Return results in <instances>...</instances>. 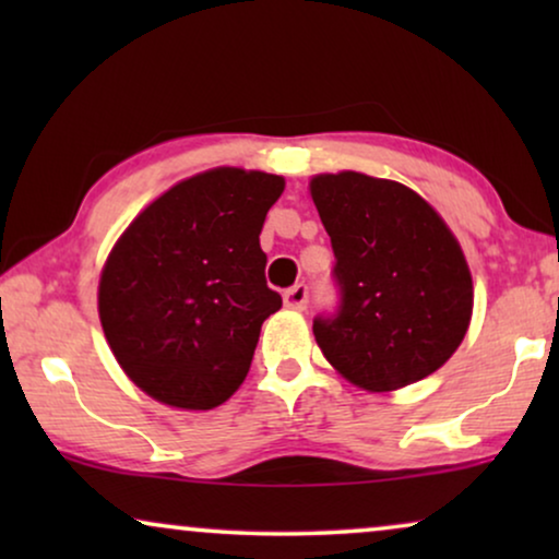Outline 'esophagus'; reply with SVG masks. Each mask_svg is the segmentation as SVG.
I'll return each mask as SVG.
<instances>
[{
	"instance_id": "1",
	"label": "esophagus",
	"mask_w": 559,
	"mask_h": 559,
	"mask_svg": "<svg viewBox=\"0 0 559 559\" xmlns=\"http://www.w3.org/2000/svg\"><path fill=\"white\" fill-rule=\"evenodd\" d=\"M308 297H310V289H308V285H305V282H300V285L287 289L285 305H287V308H293V310H305V305H308Z\"/></svg>"
}]
</instances>
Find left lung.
Wrapping results in <instances>:
<instances>
[{
  "instance_id": "8db88e82",
  "label": "left lung",
  "mask_w": 559,
  "mask_h": 559,
  "mask_svg": "<svg viewBox=\"0 0 559 559\" xmlns=\"http://www.w3.org/2000/svg\"><path fill=\"white\" fill-rule=\"evenodd\" d=\"M310 193L331 236L338 289L335 310L312 320L323 356L369 392L430 377L471 323V272L455 236L402 182L318 175Z\"/></svg>"
}]
</instances>
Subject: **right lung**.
Returning <instances> with one entry per match:
<instances>
[{"label": "right lung", "instance_id": "1", "mask_svg": "<svg viewBox=\"0 0 559 559\" xmlns=\"http://www.w3.org/2000/svg\"><path fill=\"white\" fill-rule=\"evenodd\" d=\"M280 175L218 167L178 182L132 221L98 285L109 346L142 392L213 409L247 379L262 323L282 308L259 247Z\"/></svg>", "mask_w": 559, "mask_h": 559}]
</instances>
